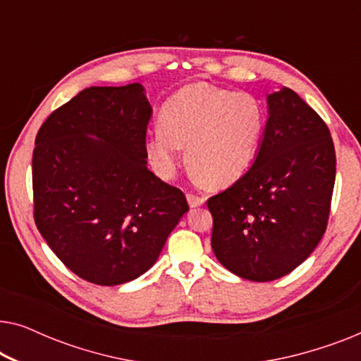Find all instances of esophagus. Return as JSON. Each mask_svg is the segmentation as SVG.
Here are the masks:
<instances>
[{
    "instance_id": "34e87169",
    "label": "esophagus",
    "mask_w": 361,
    "mask_h": 361,
    "mask_svg": "<svg viewBox=\"0 0 361 361\" xmlns=\"http://www.w3.org/2000/svg\"><path fill=\"white\" fill-rule=\"evenodd\" d=\"M187 202H189L190 207H199L205 202L204 197L200 195H194V194H187Z\"/></svg>"
}]
</instances>
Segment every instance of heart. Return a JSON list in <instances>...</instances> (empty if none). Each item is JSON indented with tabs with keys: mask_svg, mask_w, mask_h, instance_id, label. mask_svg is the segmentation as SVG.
<instances>
[{
	"mask_svg": "<svg viewBox=\"0 0 361 361\" xmlns=\"http://www.w3.org/2000/svg\"><path fill=\"white\" fill-rule=\"evenodd\" d=\"M161 128L146 137L151 164L169 179L180 164V147L195 176L210 187H228L248 169L264 128L261 103L246 92L197 82L182 87L161 110Z\"/></svg>",
	"mask_w": 361,
	"mask_h": 361,
	"instance_id": "1",
	"label": "heart"
}]
</instances>
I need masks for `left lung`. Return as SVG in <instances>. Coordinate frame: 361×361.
Returning a JSON list of instances; mask_svg holds the SVG:
<instances>
[{"label":"left lung","instance_id":"left-lung-1","mask_svg":"<svg viewBox=\"0 0 361 361\" xmlns=\"http://www.w3.org/2000/svg\"><path fill=\"white\" fill-rule=\"evenodd\" d=\"M268 115L250 169L207 200L216 259L258 283L289 274L319 245L337 162L325 121L290 88L268 95Z\"/></svg>","mask_w":361,"mask_h":361}]
</instances>
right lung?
<instances>
[{
  "mask_svg": "<svg viewBox=\"0 0 361 361\" xmlns=\"http://www.w3.org/2000/svg\"><path fill=\"white\" fill-rule=\"evenodd\" d=\"M151 115L140 83L90 87L37 131L34 221L57 258L88 283L140 278L189 210L184 192L146 166Z\"/></svg>",
  "mask_w": 361,
  "mask_h": 361,
  "instance_id": "add662e5",
  "label": "right lung"
}]
</instances>
